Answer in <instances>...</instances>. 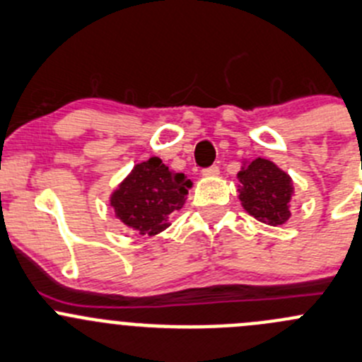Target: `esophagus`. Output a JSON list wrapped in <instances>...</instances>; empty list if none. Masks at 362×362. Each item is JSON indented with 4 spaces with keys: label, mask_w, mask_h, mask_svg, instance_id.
I'll return each instance as SVG.
<instances>
[{
    "label": "esophagus",
    "mask_w": 362,
    "mask_h": 362,
    "mask_svg": "<svg viewBox=\"0 0 362 362\" xmlns=\"http://www.w3.org/2000/svg\"><path fill=\"white\" fill-rule=\"evenodd\" d=\"M200 174H202V177H213V176H218V174H220V169H218L216 165H213V167H209V169H204Z\"/></svg>",
    "instance_id": "1"
}]
</instances>
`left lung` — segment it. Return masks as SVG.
Wrapping results in <instances>:
<instances>
[{"label": "left lung", "mask_w": 362, "mask_h": 362, "mask_svg": "<svg viewBox=\"0 0 362 362\" xmlns=\"http://www.w3.org/2000/svg\"><path fill=\"white\" fill-rule=\"evenodd\" d=\"M241 206L250 216L266 225H284L291 220L294 181L267 158L243 160L238 173Z\"/></svg>", "instance_id": "obj_1"}]
</instances>
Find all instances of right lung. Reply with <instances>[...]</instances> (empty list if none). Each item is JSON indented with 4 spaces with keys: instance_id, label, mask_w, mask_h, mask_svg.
I'll return each instance as SVG.
<instances>
[{
    "instance_id": "1",
    "label": "right lung",
    "mask_w": 362,
    "mask_h": 362,
    "mask_svg": "<svg viewBox=\"0 0 362 362\" xmlns=\"http://www.w3.org/2000/svg\"><path fill=\"white\" fill-rule=\"evenodd\" d=\"M192 181L170 170L158 156L139 162L109 197L117 220L144 238L169 228L170 214L186 202Z\"/></svg>"
}]
</instances>
